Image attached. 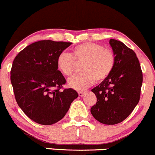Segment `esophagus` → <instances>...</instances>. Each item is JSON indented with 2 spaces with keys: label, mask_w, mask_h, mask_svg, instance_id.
<instances>
[{
  "label": "esophagus",
  "mask_w": 155,
  "mask_h": 155,
  "mask_svg": "<svg viewBox=\"0 0 155 155\" xmlns=\"http://www.w3.org/2000/svg\"><path fill=\"white\" fill-rule=\"evenodd\" d=\"M85 94V91H79V92H78V94H79V96H81V97H82V96H84Z\"/></svg>",
  "instance_id": "34e87169"
}]
</instances>
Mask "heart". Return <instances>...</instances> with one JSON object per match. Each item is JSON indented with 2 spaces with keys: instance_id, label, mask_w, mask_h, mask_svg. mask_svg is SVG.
Wrapping results in <instances>:
<instances>
[{
  "instance_id": "heart-1",
  "label": "heart",
  "mask_w": 155,
  "mask_h": 155,
  "mask_svg": "<svg viewBox=\"0 0 155 155\" xmlns=\"http://www.w3.org/2000/svg\"><path fill=\"white\" fill-rule=\"evenodd\" d=\"M75 62H83V73L70 78L68 85L77 91H83L94 84L95 80L103 81L110 76L115 64V56L102 45L85 43L74 47L71 54L61 53L56 59L58 70L67 77L74 72Z\"/></svg>"
}]
</instances>
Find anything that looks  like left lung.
I'll list each match as a JSON object with an SVG mask.
<instances>
[{
  "instance_id": "1",
  "label": "left lung",
  "mask_w": 155,
  "mask_h": 155,
  "mask_svg": "<svg viewBox=\"0 0 155 155\" xmlns=\"http://www.w3.org/2000/svg\"><path fill=\"white\" fill-rule=\"evenodd\" d=\"M110 45L115 64L110 76L91 90L97 101L91 112L101 123L114 125L128 117L139 103L143 75L134 51L114 39Z\"/></svg>"
}]
</instances>
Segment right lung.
<instances>
[{
  "label": "right lung",
  "instance_id": "obj_1",
  "mask_svg": "<svg viewBox=\"0 0 155 155\" xmlns=\"http://www.w3.org/2000/svg\"><path fill=\"white\" fill-rule=\"evenodd\" d=\"M72 44L40 41L20 51L13 61L11 83L16 102L29 118L48 125L64 117L78 94L72 88L60 91L66 83L56 59Z\"/></svg>",
  "mask_w": 155,
  "mask_h": 155
}]
</instances>
